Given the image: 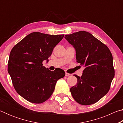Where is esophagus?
I'll return each mask as SVG.
<instances>
[{"label": "esophagus", "mask_w": 123, "mask_h": 123, "mask_svg": "<svg viewBox=\"0 0 123 123\" xmlns=\"http://www.w3.org/2000/svg\"><path fill=\"white\" fill-rule=\"evenodd\" d=\"M70 75V74H69V73H66L65 75H66V76H69Z\"/></svg>", "instance_id": "1"}]
</instances>
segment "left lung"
I'll list each match as a JSON object with an SVG mask.
<instances>
[{"label": "left lung", "mask_w": 123, "mask_h": 123, "mask_svg": "<svg viewBox=\"0 0 123 123\" xmlns=\"http://www.w3.org/2000/svg\"><path fill=\"white\" fill-rule=\"evenodd\" d=\"M75 49L76 62L85 67L78 83L70 88L73 97L82 105L93 104L110 90L114 76L112 55L106 45L85 31L64 36Z\"/></svg>", "instance_id": "1"}]
</instances>
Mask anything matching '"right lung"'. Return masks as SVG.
Masks as SVG:
<instances>
[{"label":"right lung","mask_w":123,"mask_h":123,"mask_svg":"<svg viewBox=\"0 0 123 123\" xmlns=\"http://www.w3.org/2000/svg\"><path fill=\"white\" fill-rule=\"evenodd\" d=\"M64 35H50L34 32L14 45L10 54L8 73L17 92L32 103L41 104L53 94L59 79L65 72L60 68L50 71L43 66Z\"/></svg>","instance_id":"right-lung-1"}]
</instances>
